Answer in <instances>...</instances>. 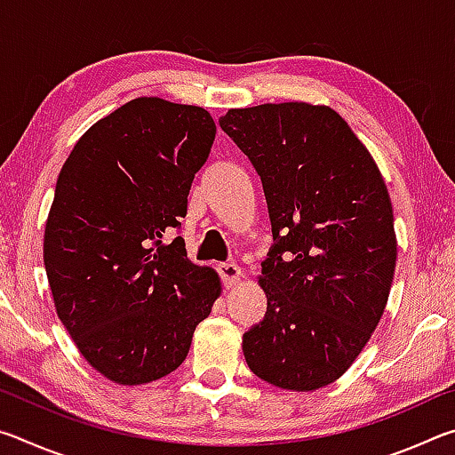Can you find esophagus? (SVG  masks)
<instances>
[{"label": "esophagus", "instance_id": "esophagus-1", "mask_svg": "<svg viewBox=\"0 0 455 455\" xmlns=\"http://www.w3.org/2000/svg\"><path fill=\"white\" fill-rule=\"evenodd\" d=\"M219 273L222 276V281H225V287H233V284L241 281V276H243L241 267L235 263H222L219 267Z\"/></svg>", "mask_w": 455, "mask_h": 455}]
</instances>
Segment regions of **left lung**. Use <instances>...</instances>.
<instances>
[{
    "label": "left lung",
    "mask_w": 455,
    "mask_h": 455,
    "mask_svg": "<svg viewBox=\"0 0 455 455\" xmlns=\"http://www.w3.org/2000/svg\"><path fill=\"white\" fill-rule=\"evenodd\" d=\"M220 128L263 180L275 244L259 284L267 315L246 365L281 389L339 379L371 339L397 260L394 209L365 144L329 106L230 108Z\"/></svg>",
    "instance_id": "8db88e82"
}]
</instances>
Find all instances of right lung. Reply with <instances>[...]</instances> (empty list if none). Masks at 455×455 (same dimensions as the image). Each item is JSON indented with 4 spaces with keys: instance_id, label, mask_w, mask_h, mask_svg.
I'll return each instance as SVG.
<instances>
[{
    "instance_id": "obj_1",
    "label": "right lung",
    "mask_w": 455,
    "mask_h": 455,
    "mask_svg": "<svg viewBox=\"0 0 455 455\" xmlns=\"http://www.w3.org/2000/svg\"><path fill=\"white\" fill-rule=\"evenodd\" d=\"M217 134L204 108L134 98L90 126L61 166L44 265L60 321L82 357L118 385L172 373L220 297L182 236L192 179Z\"/></svg>"
}]
</instances>
